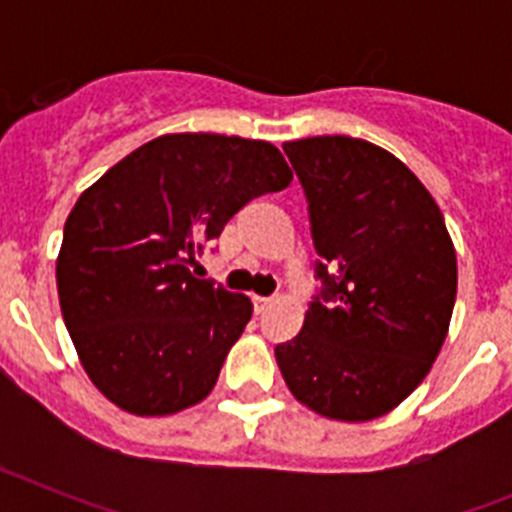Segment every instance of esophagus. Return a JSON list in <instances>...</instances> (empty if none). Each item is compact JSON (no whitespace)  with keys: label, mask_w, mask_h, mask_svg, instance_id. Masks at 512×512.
Instances as JSON below:
<instances>
[{"label":"esophagus","mask_w":512,"mask_h":512,"mask_svg":"<svg viewBox=\"0 0 512 512\" xmlns=\"http://www.w3.org/2000/svg\"><path fill=\"white\" fill-rule=\"evenodd\" d=\"M271 297H261V295H253V310L256 312H264L266 307H271Z\"/></svg>","instance_id":"1"}]
</instances>
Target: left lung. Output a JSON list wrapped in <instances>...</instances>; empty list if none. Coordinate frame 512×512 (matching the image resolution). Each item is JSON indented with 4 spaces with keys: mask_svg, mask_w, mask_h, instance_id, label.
Segmentation results:
<instances>
[{
    "mask_svg": "<svg viewBox=\"0 0 512 512\" xmlns=\"http://www.w3.org/2000/svg\"><path fill=\"white\" fill-rule=\"evenodd\" d=\"M310 202L323 300L277 346L289 392L312 413L366 423L431 372L456 300V251L418 176L348 135L284 143Z\"/></svg>",
    "mask_w": 512,
    "mask_h": 512,
    "instance_id": "obj_1",
    "label": "left lung"
}]
</instances>
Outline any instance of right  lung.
<instances>
[{"mask_svg": "<svg viewBox=\"0 0 512 512\" xmlns=\"http://www.w3.org/2000/svg\"><path fill=\"white\" fill-rule=\"evenodd\" d=\"M289 182L266 140L169 133L81 192L63 225L58 302L84 372L112 405L153 418L210 395L253 305L189 266L248 200Z\"/></svg>", "mask_w": 512, "mask_h": 512, "instance_id": "1", "label": "right lung"}]
</instances>
